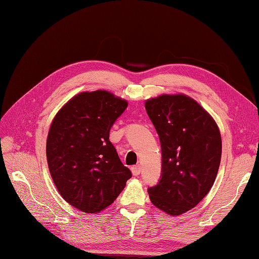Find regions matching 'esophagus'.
Masks as SVG:
<instances>
[{
    "label": "esophagus",
    "instance_id": "esophagus-1",
    "mask_svg": "<svg viewBox=\"0 0 259 259\" xmlns=\"http://www.w3.org/2000/svg\"><path fill=\"white\" fill-rule=\"evenodd\" d=\"M140 171H142V168H140L139 165H135L132 167V173L134 176H138L140 174Z\"/></svg>",
    "mask_w": 259,
    "mask_h": 259
}]
</instances>
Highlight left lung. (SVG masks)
<instances>
[{"label": "left lung", "instance_id": "left-lung-1", "mask_svg": "<svg viewBox=\"0 0 259 259\" xmlns=\"http://www.w3.org/2000/svg\"><path fill=\"white\" fill-rule=\"evenodd\" d=\"M160 137L162 176L148 189L152 204L170 216L198 205L213 187L222 159L215 120L185 94H163L145 101Z\"/></svg>", "mask_w": 259, "mask_h": 259}]
</instances>
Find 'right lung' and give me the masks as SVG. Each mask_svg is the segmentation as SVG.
Wrapping results in <instances>:
<instances>
[{"instance_id":"right-lung-1","label":"right lung","mask_w":259,"mask_h":259,"mask_svg":"<svg viewBox=\"0 0 259 259\" xmlns=\"http://www.w3.org/2000/svg\"><path fill=\"white\" fill-rule=\"evenodd\" d=\"M128 103L107 91L82 92L55 115L46 140L53 182L66 202L97 214L114 202L132 177L109 140Z\"/></svg>"}]
</instances>
